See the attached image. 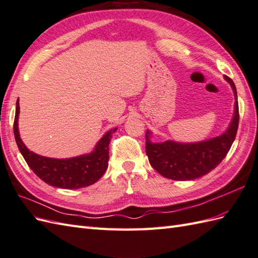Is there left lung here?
Wrapping results in <instances>:
<instances>
[{
    "label": "left lung",
    "mask_w": 258,
    "mask_h": 258,
    "mask_svg": "<svg viewBox=\"0 0 258 258\" xmlns=\"http://www.w3.org/2000/svg\"><path fill=\"white\" fill-rule=\"evenodd\" d=\"M234 93L233 119L228 130L221 136L195 143H179L167 140L153 143L151 133L146 134V151L150 164L162 176L174 180H192L204 176L216 168L228 154L238 127V104L235 85L224 77Z\"/></svg>",
    "instance_id": "obj_1"
}]
</instances>
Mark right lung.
I'll return each mask as SVG.
<instances>
[{
    "label": "right lung",
    "mask_w": 258,
    "mask_h": 258,
    "mask_svg": "<svg viewBox=\"0 0 258 258\" xmlns=\"http://www.w3.org/2000/svg\"><path fill=\"white\" fill-rule=\"evenodd\" d=\"M18 115H20V102L17 99L14 119L15 140L28 166L41 180L53 187L79 189L96 183L103 176L108 167L111 135L117 128L107 131L103 138H100L95 149L89 154L71 159H51L31 152L23 143L18 133Z\"/></svg>",
    "instance_id": "1"
}]
</instances>
